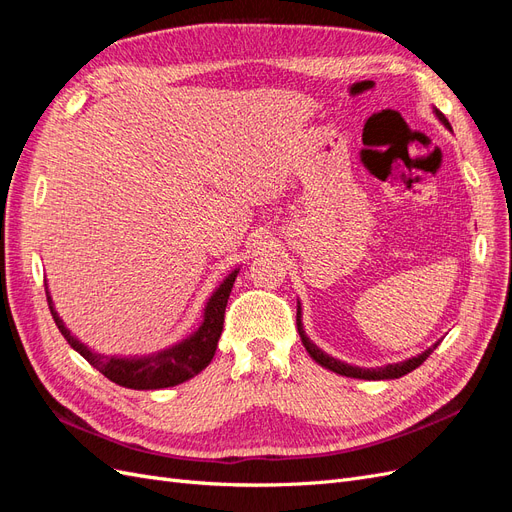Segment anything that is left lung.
I'll return each instance as SVG.
<instances>
[{"mask_svg":"<svg viewBox=\"0 0 512 512\" xmlns=\"http://www.w3.org/2000/svg\"><path fill=\"white\" fill-rule=\"evenodd\" d=\"M433 113H436V117L444 123V128L451 130V123H448V119L438 111V108H433ZM297 329H299V335H301V342H303L305 350L309 352V356H312V359H314L318 365H322L324 369L335 371V374H339V376L359 378V380H395V378L406 376V374H410L412 369H416L418 365H423L427 356H429L433 350H436L438 344H440V342H436L431 348H427L425 352L416 354V356H412V359H406V361H401V363H389V365H382V367H356V365H348V363H344V361H339V359H335V356H331V354H327L324 350H320V348L312 342V339H309V337L305 335L303 322H301V303L297 305Z\"/></svg>","mask_w":512,"mask_h":512,"instance_id":"left-lung-1","label":"left lung"}]
</instances>
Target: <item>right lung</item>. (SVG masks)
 <instances>
[{
	"label": "right lung",
	"mask_w": 512,
	"mask_h": 512,
	"mask_svg": "<svg viewBox=\"0 0 512 512\" xmlns=\"http://www.w3.org/2000/svg\"><path fill=\"white\" fill-rule=\"evenodd\" d=\"M237 273L239 269L228 273L226 280L215 288V292L211 294L205 305L203 322H200V327L190 337L181 339V342L175 346L147 354V356H115V354L106 356V354L94 352L66 329L64 320L59 318V314L53 307L49 286H46V301H49L53 320L57 324V329L61 331V335L66 337V342L79 352L89 365H94L108 380L119 386H126V389L156 391V389H168V386H177L185 380L194 378L211 363L224 329L226 303L230 297L232 284L237 280Z\"/></svg>",
	"instance_id": "1"
}]
</instances>
